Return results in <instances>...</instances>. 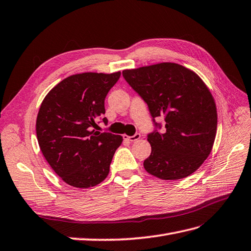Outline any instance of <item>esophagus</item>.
Masks as SVG:
<instances>
[{"label": "esophagus", "mask_w": 251, "mask_h": 251, "mask_svg": "<svg viewBox=\"0 0 251 251\" xmlns=\"http://www.w3.org/2000/svg\"><path fill=\"white\" fill-rule=\"evenodd\" d=\"M140 138H141V135H140V133H136V135H133V136H126V135H124V139L128 140V141H130V142L137 141V140H139Z\"/></svg>", "instance_id": "obj_1"}]
</instances>
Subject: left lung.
Returning <instances> with one entry per match:
<instances>
[{"mask_svg":"<svg viewBox=\"0 0 251 251\" xmlns=\"http://www.w3.org/2000/svg\"><path fill=\"white\" fill-rule=\"evenodd\" d=\"M123 77L148 103L153 121L165 118V131L150 133L144 169L161 179L190 176L207 158L217 130V109L206 84L176 63L125 69ZM160 128V125L155 123Z\"/></svg>","mask_w":251,"mask_h":251,"instance_id":"obj_1","label":"left lung"}]
</instances>
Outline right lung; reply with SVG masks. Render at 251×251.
<instances>
[{"instance_id":"1","label":"right lung","mask_w":251,"mask_h":251,"mask_svg":"<svg viewBox=\"0 0 251 251\" xmlns=\"http://www.w3.org/2000/svg\"><path fill=\"white\" fill-rule=\"evenodd\" d=\"M121 72L69 75L46 95L36 120L40 151L50 167L73 187L90 188L108 176L122 136L92 129L104 114V98ZM107 124L108 120L102 119Z\"/></svg>"}]
</instances>
